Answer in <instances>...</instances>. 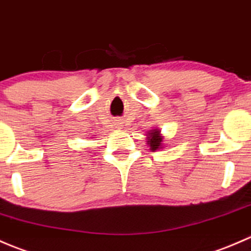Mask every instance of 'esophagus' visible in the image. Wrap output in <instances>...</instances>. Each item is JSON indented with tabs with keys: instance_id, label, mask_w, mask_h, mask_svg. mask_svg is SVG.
Wrapping results in <instances>:
<instances>
[{
	"instance_id": "obj_1",
	"label": "esophagus",
	"mask_w": 251,
	"mask_h": 251,
	"mask_svg": "<svg viewBox=\"0 0 251 251\" xmlns=\"http://www.w3.org/2000/svg\"><path fill=\"white\" fill-rule=\"evenodd\" d=\"M121 125H122V123H118V126H120Z\"/></svg>"
}]
</instances>
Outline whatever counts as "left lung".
<instances>
[{
	"instance_id": "obj_1",
	"label": "left lung",
	"mask_w": 251,
	"mask_h": 251,
	"mask_svg": "<svg viewBox=\"0 0 251 251\" xmlns=\"http://www.w3.org/2000/svg\"><path fill=\"white\" fill-rule=\"evenodd\" d=\"M148 145L150 146V150L152 151H156L158 150V149H162V135L160 134V130L158 129H152V130L149 131L148 134Z\"/></svg>"
}]
</instances>
